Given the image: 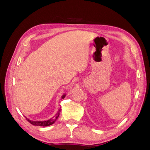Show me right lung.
Instances as JSON below:
<instances>
[{
  "label": "right lung",
  "instance_id": "obj_1",
  "mask_svg": "<svg viewBox=\"0 0 150 150\" xmlns=\"http://www.w3.org/2000/svg\"><path fill=\"white\" fill-rule=\"evenodd\" d=\"M66 96V95L64 94L63 96H62V99H64ZM60 111H61V109H59V110L58 111L56 115V116L52 117L51 119H50L49 120L47 121H31L28 118H26V120H28L30 124L33 125L34 126H50L52 125L53 123H54V122L56 121V120L57 119V117L59 116L60 114Z\"/></svg>",
  "mask_w": 150,
  "mask_h": 150
}]
</instances>
